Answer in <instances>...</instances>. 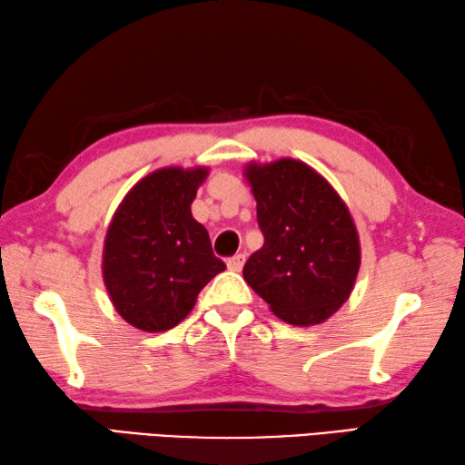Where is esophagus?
I'll use <instances>...</instances> for the list:
<instances>
[{
    "label": "esophagus",
    "mask_w": 465,
    "mask_h": 465,
    "mask_svg": "<svg viewBox=\"0 0 465 465\" xmlns=\"http://www.w3.org/2000/svg\"><path fill=\"white\" fill-rule=\"evenodd\" d=\"M242 264H244V254H234V257L226 261V267H229V271H234V272H239L242 269Z\"/></svg>",
    "instance_id": "1"
}]
</instances>
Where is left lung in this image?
<instances>
[{"label": "left lung", "mask_w": 465, "mask_h": 465, "mask_svg": "<svg viewBox=\"0 0 465 465\" xmlns=\"http://www.w3.org/2000/svg\"><path fill=\"white\" fill-rule=\"evenodd\" d=\"M246 178L264 244L246 261L244 281L287 323H323L351 295L361 261L351 214L299 160L251 164Z\"/></svg>", "instance_id": "left-lung-1"}]
</instances>
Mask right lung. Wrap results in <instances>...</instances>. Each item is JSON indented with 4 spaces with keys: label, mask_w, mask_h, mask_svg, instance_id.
<instances>
[{
    "label": "right lung",
    "mask_w": 465,
    "mask_h": 465,
    "mask_svg": "<svg viewBox=\"0 0 465 465\" xmlns=\"http://www.w3.org/2000/svg\"><path fill=\"white\" fill-rule=\"evenodd\" d=\"M206 168H163L132 188L104 242V282L114 307L142 331H168L226 264L191 204Z\"/></svg>",
    "instance_id": "obj_1"
}]
</instances>
